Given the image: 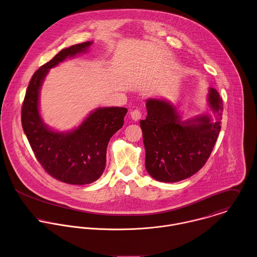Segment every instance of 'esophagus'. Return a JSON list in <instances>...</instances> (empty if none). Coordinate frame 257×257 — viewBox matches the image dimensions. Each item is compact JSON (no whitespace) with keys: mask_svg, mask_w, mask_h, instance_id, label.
Listing matches in <instances>:
<instances>
[{"mask_svg":"<svg viewBox=\"0 0 257 257\" xmlns=\"http://www.w3.org/2000/svg\"><path fill=\"white\" fill-rule=\"evenodd\" d=\"M142 117V113L140 110H134L131 112V118L134 121H138Z\"/></svg>","mask_w":257,"mask_h":257,"instance_id":"esophagus-1","label":"esophagus"}]
</instances>
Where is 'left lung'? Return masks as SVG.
Listing matches in <instances>:
<instances>
[{"mask_svg":"<svg viewBox=\"0 0 257 257\" xmlns=\"http://www.w3.org/2000/svg\"><path fill=\"white\" fill-rule=\"evenodd\" d=\"M208 114L183 121L177 108L164 99L146 101L147 117L140 121L146 151L145 167L160 182H177L199 171L209 158L221 126L222 98L208 89Z\"/></svg>","mask_w":257,"mask_h":257,"instance_id":"obj_1","label":"left lung"}]
</instances>
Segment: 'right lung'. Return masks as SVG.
<instances>
[{"label": "right lung", "mask_w": 257, "mask_h": 257, "mask_svg": "<svg viewBox=\"0 0 257 257\" xmlns=\"http://www.w3.org/2000/svg\"><path fill=\"white\" fill-rule=\"evenodd\" d=\"M93 42L73 45L60 51L33 75L22 106V126L37 160L59 181L90 184L103 174L110 138L124 124L127 109L100 107L75 129L59 132L43 122L39 110L40 91L49 70L66 59L86 53Z\"/></svg>", "instance_id": "add662e5"}]
</instances>
